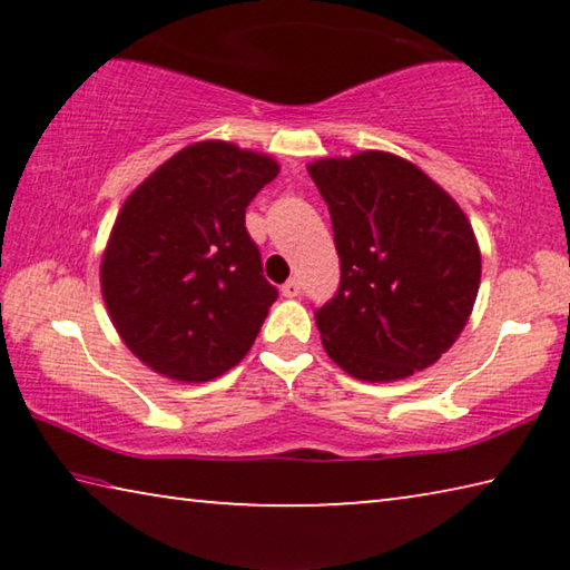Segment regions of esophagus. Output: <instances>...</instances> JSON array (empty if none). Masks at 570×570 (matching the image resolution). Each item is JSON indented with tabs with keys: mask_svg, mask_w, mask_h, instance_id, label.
Wrapping results in <instances>:
<instances>
[{
	"mask_svg": "<svg viewBox=\"0 0 570 570\" xmlns=\"http://www.w3.org/2000/svg\"><path fill=\"white\" fill-rule=\"evenodd\" d=\"M282 294L286 298H296L298 294H302V284H298V278H288V282L282 286Z\"/></svg>",
	"mask_w": 570,
	"mask_h": 570,
	"instance_id": "esophagus-1",
	"label": "esophagus"
}]
</instances>
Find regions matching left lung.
<instances>
[{
    "instance_id": "1",
    "label": "left lung",
    "mask_w": 570,
    "mask_h": 570,
    "mask_svg": "<svg viewBox=\"0 0 570 570\" xmlns=\"http://www.w3.org/2000/svg\"><path fill=\"white\" fill-rule=\"evenodd\" d=\"M306 170L342 264L340 292L314 314L330 360L362 382L428 370L475 306L480 246L465 210L394 153L320 158Z\"/></svg>"
}]
</instances>
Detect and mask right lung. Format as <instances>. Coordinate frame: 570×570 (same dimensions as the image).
Wrapping results in <instances>:
<instances>
[{
	"label": "right lung",
	"mask_w": 570,
	"mask_h": 570,
	"mask_svg": "<svg viewBox=\"0 0 570 570\" xmlns=\"http://www.w3.org/2000/svg\"><path fill=\"white\" fill-rule=\"evenodd\" d=\"M266 153L226 140L178 150L120 208L100 288L125 346L176 382H210L248 354L276 302L246 206L278 176Z\"/></svg>",
	"instance_id": "1"
}]
</instances>
